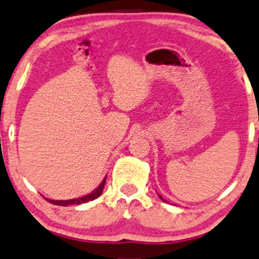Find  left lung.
I'll list each match as a JSON object with an SVG mask.
<instances>
[{"mask_svg": "<svg viewBox=\"0 0 259 259\" xmlns=\"http://www.w3.org/2000/svg\"><path fill=\"white\" fill-rule=\"evenodd\" d=\"M159 198H161V199H162V200H164V199H163V198H162L161 196H159ZM164 202H165V200H164Z\"/></svg>", "mask_w": 259, "mask_h": 259, "instance_id": "8db88e82", "label": "left lung"}]
</instances>
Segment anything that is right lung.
<instances>
[{"instance_id":"1","label":"right lung","mask_w":259,"mask_h":259,"mask_svg":"<svg viewBox=\"0 0 259 259\" xmlns=\"http://www.w3.org/2000/svg\"><path fill=\"white\" fill-rule=\"evenodd\" d=\"M105 180H107V177L103 179V181L100 184V186L96 188L95 191H92L91 193L86 194L84 197H80V198H74V199H68V200H53V199H46L48 200L49 203L52 204H55V205H61V206H67V205H78V204H82V203H88L90 202V200H94L96 198H98L103 192V188H104V184H105Z\"/></svg>"}]
</instances>
